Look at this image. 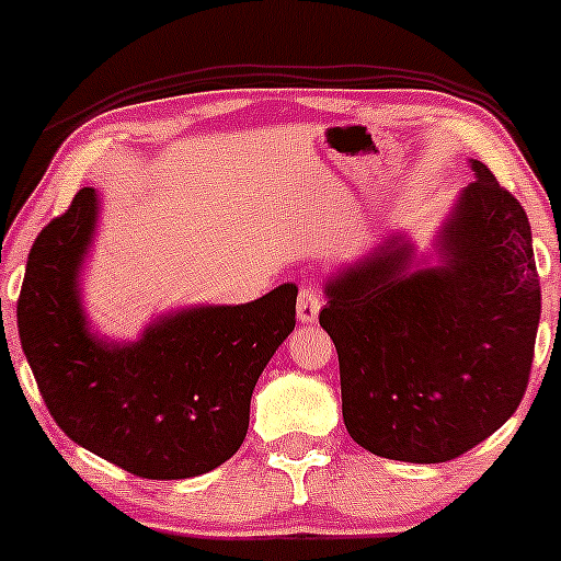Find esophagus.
I'll list each match as a JSON object with an SVG mask.
<instances>
[{
  "label": "esophagus",
  "instance_id": "esophagus-1",
  "mask_svg": "<svg viewBox=\"0 0 561 561\" xmlns=\"http://www.w3.org/2000/svg\"><path fill=\"white\" fill-rule=\"evenodd\" d=\"M319 311H321V295L317 287L306 285L300 287V295H298V319L302 324H311V321L319 319Z\"/></svg>",
  "mask_w": 561,
  "mask_h": 561
}]
</instances>
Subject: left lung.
<instances>
[{
  "instance_id": "1",
  "label": "left lung",
  "mask_w": 561,
  "mask_h": 561,
  "mask_svg": "<svg viewBox=\"0 0 561 561\" xmlns=\"http://www.w3.org/2000/svg\"><path fill=\"white\" fill-rule=\"evenodd\" d=\"M472 171L437 231L435 266L392 234L324 285L319 324L337 347L345 427L385 459H456L527 390L540 319L530 221L488 165Z\"/></svg>"
}]
</instances>
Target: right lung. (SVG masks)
Listing matches in <instances>:
<instances>
[{"label":"right lung","mask_w":561,"mask_h":561,"mask_svg":"<svg viewBox=\"0 0 561 561\" xmlns=\"http://www.w3.org/2000/svg\"><path fill=\"white\" fill-rule=\"evenodd\" d=\"M96 214V192L83 186L38 231L18 298L23 353L70 440L137 478H197L242 446L255 382L295 330L298 287L184 308L137 343H107L89 330L79 287Z\"/></svg>","instance_id":"obj_1"}]
</instances>
